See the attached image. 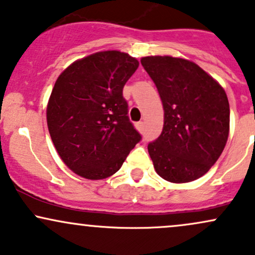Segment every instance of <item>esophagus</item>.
Returning <instances> with one entry per match:
<instances>
[{
  "instance_id": "esophagus-1",
  "label": "esophagus",
  "mask_w": 255,
  "mask_h": 255,
  "mask_svg": "<svg viewBox=\"0 0 255 255\" xmlns=\"http://www.w3.org/2000/svg\"><path fill=\"white\" fill-rule=\"evenodd\" d=\"M135 126H136V129L139 130V131H142V130H144V122H142V121L137 122V124H136Z\"/></svg>"
}]
</instances>
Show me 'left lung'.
Masks as SVG:
<instances>
[{"label": "left lung", "instance_id": "8db88e82", "mask_svg": "<svg viewBox=\"0 0 255 255\" xmlns=\"http://www.w3.org/2000/svg\"><path fill=\"white\" fill-rule=\"evenodd\" d=\"M141 64L156 85L164 109L162 134L147 146L154 170L169 182H192L211 169L227 144V93L189 60L146 56Z\"/></svg>", "mask_w": 255, "mask_h": 255}]
</instances>
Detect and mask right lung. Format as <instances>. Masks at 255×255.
Masks as SVG:
<instances>
[{
  "instance_id": "right-lung-1",
  "label": "right lung",
  "mask_w": 255,
  "mask_h": 255,
  "mask_svg": "<svg viewBox=\"0 0 255 255\" xmlns=\"http://www.w3.org/2000/svg\"><path fill=\"white\" fill-rule=\"evenodd\" d=\"M137 67L135 57L108 50L77 60L58 75L46 122L58 156L79 176H111L141 139L122 96Z\"/></svg>"
}]
</instances>
